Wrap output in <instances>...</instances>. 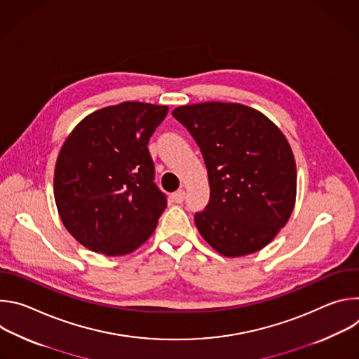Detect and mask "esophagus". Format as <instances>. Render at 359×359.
I'll use <instances>...</instances> for the list:
<instances>
[{
    "label": "esophagus",
    "mask_w": 359,
    "mask_h": 359,
    "mask_svg": "<svg viewBox=\"0 0 359 359\" xmlns=\"http://www.w3.org/2000/svg\"><path fill=\"white\" fill-rule=\"evenodd\" d=\"M172 198H173L175 203H183L184 198H186V191L183 189H180V190H177L172 194Z\"/></svg>",
    "instance_id": "1"
}]
</instances>
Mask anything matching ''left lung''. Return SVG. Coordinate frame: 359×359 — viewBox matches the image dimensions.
<instances>
[{
  "instance_id": "8db88e82",
  "label": "left lung",
  "mask_w": 359,
  "mask_h": 359,
  "mask_svg": "<svg viewBox=\"0 0 359 359\" xmlns=\"http://www.w3.org/2000/svg\"><path fill=\"white\" fill-rule=\"evenodd\" d=\"M172 115L208 168L210 198L194 215L203 238L227 257L266 247L295 203V161L285 136L263 114L240 104L204 102Z\"/></svg>"
}]
</instances>
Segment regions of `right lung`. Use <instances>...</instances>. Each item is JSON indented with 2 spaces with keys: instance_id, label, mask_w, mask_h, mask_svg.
Wrapping results in <instances>:
<instances>
[{
  "instance_id": "right-lung-1",
  "label": "right lung",
  "mask_w": 359,
  "mask_h": 359,
  "mask_svg": "<svg viewBox=\"0 0 359 359\" xmlns=\"http://www.w3.org/2000/svg\"><path fill=\"white\" fill-rule=\"evenodd\" d=\"M168 107L123 102L86 116L65 140L54 194L67 230L86 248L123 255L155 231L168 206L147 149Z\"/></svg>"
}]
</instances>
